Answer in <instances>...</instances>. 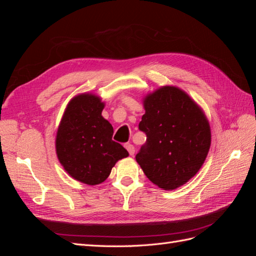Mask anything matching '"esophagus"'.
I'll return each instance as SVG.
<instances>
[{"instance_id":"obj_1","label":"esophagus","mask_w":256,"mask_h":256,"mask_svg":"<svg viewBox=\"0 0 256 256\" xmlns=\"http://www.w3.org/2000/svg\"><path fill=\"white\" fill-rule=\"evenodd\" d=\"M125 148L128 150L130 156H134V146L132 144L126 143V144H125Z\"/></svg>"}]
</instances>
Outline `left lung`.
<instances>
[{"mask_svg":"<svg viewBox=\"0 0 256 256\" xmlns=\"http://www.w3.org/2000/svg\"><path fill=\"white\" fill-rule=\"evenodd\" d=\"M144 108L138 129L146 142L136 160L152 184L174 190L203 166L210 147V127L200 108L175 86L146 96Z\"/></svg>","mask_w":256,"mask_h":256,"instance_id":"obj_1","label":"left lung"}]
</instances>
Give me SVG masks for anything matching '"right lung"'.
<instances>
[{"label": "right lung", "instance_id": "add662e5", "mask_svg": "<svg viewBox=\"0 0 256 256\" xmlns=\"http://www.w3.org/2000/svg\"><path fill=\"white\" fill-rule=\"evenodd\" d=\"M99 97L82 94L68 104L58 130V158L67 173L86 184H98L110 175L116 161L128 152L112 140L113 127L102 115Z\"/></svg>", "mask_w": 256, "mask_h": 256}]
</instances>
